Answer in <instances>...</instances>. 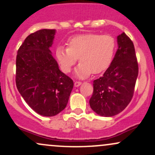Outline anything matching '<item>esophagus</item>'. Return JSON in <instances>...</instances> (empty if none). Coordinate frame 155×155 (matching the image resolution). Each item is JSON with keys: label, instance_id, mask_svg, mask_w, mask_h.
Wrapping results in <instances>:
<instances>
[{"label": "esophagus", "instance_id": "esophagus-1", "mask_svg": "<svg viewBox=\"0 0 155 155\" xmlns=\"http://www.w3.org/2000/svg\"><path fill=\"white\" fill-rule=\"evenodd\" d=\"M81 84V81H75V82H74V86H75V87H79Z\"/></svg>", "mask_w": 155, "mask_h": 155}]
</instances>
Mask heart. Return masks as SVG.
<instances>
[{"label": "heart", "mask_w": 155, "mask_h": 155, "mask_svg": "<svg viewBox=\"0 0 155 155\" xmlns=\"http://www.w3.org/2000/svg\"><path fill=\"white\" fill-rule=\"evenodd\" d=\"M68 48L58 47L56 58L63 72L69 73L79 58L76 75L84 78L104 71L111 65L116 51V41L110 35L87 33L71 37Z\"/></svg>", "instance_id": "b5f03b06"}]
</instances>
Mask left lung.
<instances>
[{"label":"left lung","instance_id":"1","mask_svg":"<svg viewBox=\"0 0 155 155\" xmlns=\"http://www.w3.org/2000/svg\"><path fill=\"white\" fill-rule=\"evenodd\" d=\"M118 49L104 75L93 81L90 107L103 117H113L130 104L134 94L138 65L134 45L124 33L117 37Z\"/></svg>","mask_w":155,"mask_h":155}]
</instances>
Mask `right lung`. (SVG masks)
Segmentation results:
<instances>
[{
  "label": "right lung",
  "mask_w": 155,
  "mask_h": 155,
  "mask_svg": "<svg viewBox=\"0 0 155 155\" xmlns=\"http://www.w3.org/2000/svg\"><path fill=\"white\" fill-rule=\"evenodd\" d=\"M54 29H42L25 39L17 51V88L33 111L44 117L55 116L66 107L74 81L60 71L51 56Z\"/></svg>",
  "instance_id": "right-lung-1"
}]
</instances>
